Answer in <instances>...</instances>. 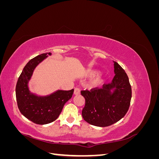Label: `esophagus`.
<instances>
[{
    "label": "esophagus",
    "instance_id": "34e87169",
    "mask_svg": "<svg viewBox=\"0 0 159 159\" xmlns=\"http://www.w3.org/2000/svg\"><path fill=\"white\" fill-rule=\"evenodd\" d=\"M80 94V89L78 88H76L74 89V95H78Z\"/></svg>",
    "mask_w": 159,
    "mask_h": 159
}]
</instances>
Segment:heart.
<instances>
[{"mask_svg":"<svg viewBox=\"0 0 159 159\" xmlns=\"http://www.w3.org/2000/svg\"><path fill=\"white\" fill-rule=\"evenodd\" d=\"M99 74V71H96V70H90L88 72V75L89 77H94L95 75H97ZM104 81V79L102 78V76L98 77V78H95V80H94L92 82L93 85L94 86H97L100 85L101 84H102Z\"/></svg>","mask_w":159,"mask_h":159,"instance_id":"obj_1","label":"heart"}]
</instances>
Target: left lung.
Returning a JSON list of instances; mask_svg holds the SVG:
<instances>
[{
	"label": "left lung",
	"mask_w": 159,
	"mask_h": 159,
	"mask_svg": "<svg viewBox=\"0 0 159 159\" xmlns=\"http://www.w3.org/2000/svg\"><path fill=\"white\" fill-rule=\"evenodd\" d=\"M115 76L102 89L81 91L85 99L82 117L97 127H107L121 119L129 109L132 91L129 78L118 63L113 61Z\"/></svg>",
	"instance_id": "obj_1"
}]
</instances>
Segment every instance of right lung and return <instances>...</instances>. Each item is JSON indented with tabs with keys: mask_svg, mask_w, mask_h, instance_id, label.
<instances>
[{
	"mask_svg": "<svg viewBox=\"0 0 159 159\" xmlns=\"http://www.w3.org/2000/svg\"><path fill=\"white\" fill-rule=\"evenodd\" d=\"M50 52L34 57L28 62L18 78L16 86V98L20 113L28 119L38 125L52 123L59 117L65 103L70 99L74 89H57L47 95L32 93L28 84L37 66L44 60Z\"/></svg>",
	"mask_w": 159,
	"mask_h": 159,
	"instance_id": "right-lung-1",
	"label": "right lung"
}]
</instances>
